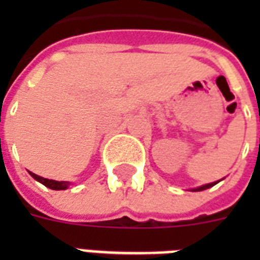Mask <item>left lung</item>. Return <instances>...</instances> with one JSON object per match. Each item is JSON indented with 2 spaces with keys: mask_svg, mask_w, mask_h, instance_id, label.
<instances>
[{
  "mask_svg": "<svg viewBox=\"0 0 260 260\" xmlns=\"http://www.w3.org/2000/svg\"><path fill=\"white\" fill-rule=\"evenodd\" d=\"M220 182V181H217ZM217 182H212V183H208V185H204V186H200V187H197V189H193L191 191H202V190H205V189H209V187H212V186H214Z\"/></svg>",
  "mask_w": 260,
  "mask_h": 260,
  "instance_id": "obj_1",
  "label": "left lung"
}]
</instances>
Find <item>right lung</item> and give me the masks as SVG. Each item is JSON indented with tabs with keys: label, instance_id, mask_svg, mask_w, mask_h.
<instances>
[{
	"label": "right lung",
	"instance_id": "1",
	"mask_svg": "<svg viewBox=\"0 0 260 260\" xmlns=\"http://www.w3.org/2000/svg\"><path fill=\"white\" fill-rule=\"evenodd\" d=\"M30 177L35 178L36 181H39L40 183H43L44 186H47L48 189H52V190H66L70 185V182H66V181H54V179H47V178H43V177H39L36 174H34L32 171H29Z\"/></svg>",
	"mask_w": 260,
	"mask_h": 260
}]
</instances>
